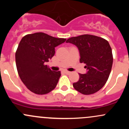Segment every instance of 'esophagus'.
I'll use <instances>...</instances> for the list:
<instances>
[{
  "mask_svg": "<svg viewBox=\"0 0 129 129\" xmlns=\"http://www.w3.org/2000/svg\"><path fill=\"white\" fill-rule=\"evenodd\" d=\"M63 72H64L65 74H70L71 73V72H69V71H63Z\"/></svg>",
  "mask_w": 129,
  "mask_h": 129,
  "instance_id": "obj_1",
  "label": "esophagus"
}]
</instances>
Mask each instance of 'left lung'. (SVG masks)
I'll return each instance as SVG.
<instances>
[{"label": "left lung", "instance_id": "8db88e82", "mask_svg": "<svg viewBox=\"0 0 129 129\" xmlns=\"http://www.w3.org/2000/svg\"><path fill=\"white\" fill-rule=\"evenodd\" d=\"M66 42L77 47L80 62L85 63L87 70L86 74H79V80L73 84L74 88L84 95L98 92L107 81L112 67L113 55L109 43L102 37L89 34L71 37Z\"/></svg>", "mask_w": 129, "mask_h": 129}]
</instances>
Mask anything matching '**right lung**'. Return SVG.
I'll return each instance as SVG.
<instances>
[{"label": "right lung", "mask_w": 129, "mask_h": 129, "mask_svg": "<svg viewBox=\"0 0 129 129\" xmlns=\"http://www.w3.org/2000/svg\"><path fill=\"white\" fill-rule=\"evenodd\" d=\"M66 40L43 32L22 37L15 52V62L20 79L31 92L44 95L55 89L60 72L52 71L45 63L54 55L55 47Z\"/></svg>", "instance_id": "add662e5"}]
</instances>
